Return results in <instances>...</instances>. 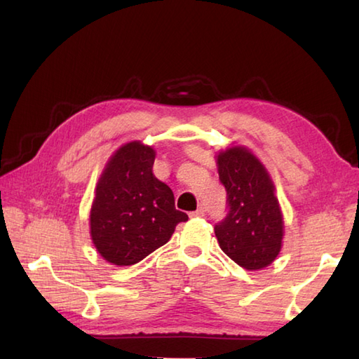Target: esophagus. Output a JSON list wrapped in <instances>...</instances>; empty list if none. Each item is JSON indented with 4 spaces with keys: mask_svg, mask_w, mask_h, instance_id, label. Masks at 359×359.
<instances>
[{
    "mask_svg": "<svg viewBox=\"0 0 359 359\" xmlns=\"http://www.w3.org/2000/svg\"><path fill=\"white\" fill-rule=\"evenodd\" d=\"M191 217H203L205 216V210H203V207H199L197 208L196 211H193L191 215H189Z\"/></svg>",
    "mask_w": 359,
    "mask_h": 359,
    "instance_id": "obj_1",
    "label": "esophagus"
}]
</instances>
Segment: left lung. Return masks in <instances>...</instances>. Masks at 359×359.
Here are the masks:
<instances>
[{
	"label": "left lung",
	"instance_id": "8db88e82",
	"mask_svg": "<svg viewBox=\"0 0 359 359\" xmlns=\"http://www.w3.org/2000/svg\"><path fill=\"white\" fill-rule=\"evenodd\" d=\"M219 180L226 189V216L215 225L219 247L247 270H261L278 257L284 220L265 166L243 148L217 156Z\"/></svg>",
	"mask_w": 359,
	"mask_h": 359
}]
</instances>
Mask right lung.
I'll return each mask as SVG.
<instances>
[{
    "label": "right lung",
    "instance_id": "1",
    "mask_svg": "<svg viewBox=\"0 0 359 359\" xmlns=\"http://www.w3.org/2000/svg\"><path fill=\"white\" fill-rule=\"evenodd\" d=\"M156 152L140 142L118 148L106 163L90 208V238L114 265H134L171 239L187 222L171 188L152 174Z\"/></svg>",
    "mask_w": 359,
    "mask_h": 359
}]
</instances>
